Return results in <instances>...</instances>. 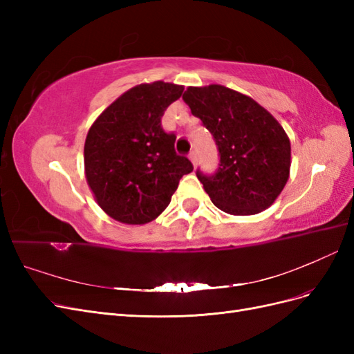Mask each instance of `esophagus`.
I'll return each instance as SVG.
<instances>
[{"label":"esophagus","instance_id":"1","mask_svg":"<svg viewBox=\"0 0 354 354\" xmlns=\"http://www.w3.org/2000/svg\"><path fill=\"white\" fill-rule=\"evenodd\" d=\"M189 159L192 160V164L196 165V162H198V158H196V153H195V152H190V155H189Z\"/></svg>","mask_w":354,"mask_h":354}]
</instances>
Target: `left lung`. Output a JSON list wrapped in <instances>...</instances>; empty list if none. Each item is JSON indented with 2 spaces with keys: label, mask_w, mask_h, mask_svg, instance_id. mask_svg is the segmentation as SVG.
<instances>
[{
  "label": "left lung",
  "mask_w": 354,
  "mask_h": 354,
  "mask_svg": "<svg viewBox=\"0 0 354 354\" xmlns=\"http://www.w3.org/2000/svg\"><path fill=\"white\" fill-rule=\"evenodd\" d=\"M183 100L218 147L216 173L196 171L214 205L232 216L269 208L291 168V143L282 125L250 95L224 85L189 87Z\"/></svg>",
  "instance_id": "1"
}]
</instances>
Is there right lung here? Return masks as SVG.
<instances>
[{
	"mask_svg": "<svg viewBox=\"0 0 354 354\" xmlns=\"http://www.w3.org/2000/svg\"><path fill=\"white\" fill-rule=\"evenodd\" d=\"M183 85L155 81L125 91L88 130L84 145L85 178L99 207L125 224H145L162 212L178 181L194 171L177 155L176 134L160 118L180 99Z\"/></svg>",
	"mask_w": 354,
	"mask_h": 354,
	"instance_id": "right-lung-1",
	"label": "right lung"
}]
</instances>
